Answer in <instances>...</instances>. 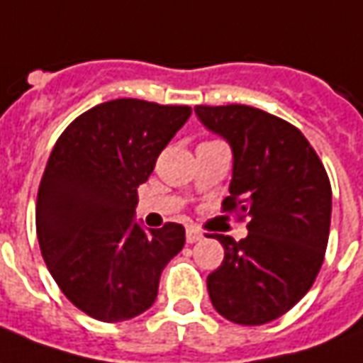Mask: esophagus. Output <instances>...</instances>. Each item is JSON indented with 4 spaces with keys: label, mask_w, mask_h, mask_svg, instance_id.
I'll return each mask as SVG.
<instances>
[{
    "label": "esophagus",
    "mask_w": 363,
    "mask_h": 363,
    "mask_svg": "<svg viewBox=\"0 0 363 363\" xmlns=\"http://www.w3.org/2000/svg\"><path fill=\"white\" fill-rule=\"evenodd\" d=\"M203 239V233L199 231V229H196V227H187V231H186V241L189 245H194L197 243V241H201Z\"/></svg>",
    "instance_id": "obj_1"
}]
</instances>
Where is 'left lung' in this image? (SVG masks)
<instances>
[{"mask_svg": "<svg viewBox=\"0 0 363 363\" xmlns=\"http://www.w3.org/2000/svg\"><path fill=\"white\" fill-rule=\"evenodd\" d=\"M233 150L221 211L249 217V235H215L225 257L207 277L213 308L243 326L277 320L301 301L326 255L332 187L324 164L291 122L245 104L196 106Z\"/></svg>", "mask_w": 363, "mask_h": 363, "instance_id": "1", "label": "left lung"}]
</instances>
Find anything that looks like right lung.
Masks as SVG:
<instances>
[{"mask_svg":"<svg viewBox=\"0 0 363 363\" xmlns=\"http://www.w3.org/2000/svg\"><path fill=\"white\" fill-rule=\"evenodd\" d=\"M189 106L116 99L65 128L37 194L35 225L47 269L69 301L101 322L146 312L186 229L134 223L138 187L189 118Z\"/></svg>","mask_w":363,"mask_h":363,"instance_id":"right-lung-1","label":"right lung"}]
</instances>
